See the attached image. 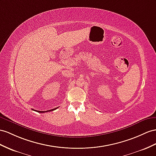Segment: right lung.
Returning <instances> with one entry per match:
<instances>
[{"mask_svg":"<svg viewBox=\"0 0 156 156\" xmlns=\"http://www.w3.org/2000/svg\"><path fill=\"white\" fill-rule=\"evenodd\" d=\"M58 107H57V108H55L53 109H51V110H49V111H37V110H34V109H32L34 111H37V112H39V113H45V112H49V111H53V110H55L56 109H57Z\"/></svg>","mask_w":156,"mask_h":156,"instance_id":"obj_1","label":"right lung"}]
</instances>
